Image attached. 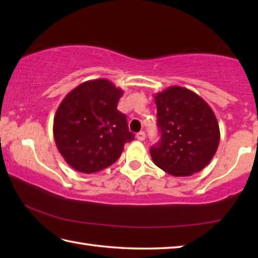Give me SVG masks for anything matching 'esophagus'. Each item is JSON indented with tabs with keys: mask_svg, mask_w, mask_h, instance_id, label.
I'll return each mask as SVG.
<instances>
[{
	"mask_svg": "<svg viewBox=\"0 0 258 258\" xmlns=\"http://www.w3.org/2000/svg\"><path fill=\"white\" fill-rule=\"evenodd\" d=\"M135 138H137V140H139V141H143V140L146 139V133L145 132H139Z\"/></svg>",
	"mask_w": 258,
	"mask_h": 258,
	"instance_id": "obj_1",
	"label": "esophagus"
}]
</instances>
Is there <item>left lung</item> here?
I'll return each mask as SVG.
<instances>
[{
  "mask_svg": "<svg viewBox=\"0 0 258 258\" xmlns=\"http://www.w3.org/2000/svg\"><path fill=\"white\" fill-rule=\"evenodd\" d=\"M159 142L150 148L152 161L173 176H190L213 159L220 126L212 108L192 91L171 86L155 95Z\"/></svg>",
  "mask_w": 258,
  "mask_h": 258,
  "instance_id": "8db88e82",
  "label": "left lung"
}]
</instances>
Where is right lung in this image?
Listing matches in <instances>:
<instances>
[{
	"mask_svg": "<svg viewBox=\"0 0 258 258\" xmlns=\"http://www.w3.org/2000/svg\"><path fill=\"white\" fill-rule=\"evenodd\" d=\"M123 90L110 81H87L71 91L53 119L56 148L77 172L92 174L119 158L126 142L134 140L126 115L117 110Z\"/></svg>",
	"mask_w": 258,
	"mask_h": 258,
	"instance_id": "right-lung-1",
	"label": "right lung"
}]
</instances>
